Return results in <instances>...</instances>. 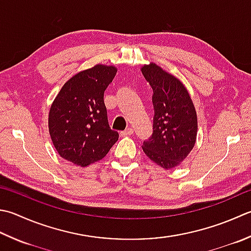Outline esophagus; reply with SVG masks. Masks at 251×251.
<instances>
[{"label":"esophagus","instance_id":"obj_1","mask_svg":"<svg viewBox=\"0 0 251 251\" xmlns=\"http://www.w3.org/2000/svg\"><path fill=\"white\" fill-rule=\"evenodd\" d=\"M134 134V128H131V127H128V128H126L124 131L121 132L122 136H130Z\"/></svg>","mask_w":251,"mask_h":251}]
</instances>
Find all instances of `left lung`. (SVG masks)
I'll list each match as a JSON object with an SVG mask.
<instances>
[{
	"label": "left lung",
	"mask_w": 251,
	"mask_h": 251,
	"mask_svg": "<svg viewBox=\"0 0 251 251\" xmlns=\"http://www.w3.org/2000/svg\"><path fill=\"white\" fill-rule=\"evenodd\" d=\"M141 72L153 89V132L144 141L148 158L170 170L184 161L193 150L197 137V113L189 93L177 78L155 64L142 66Z\"/></svg>",
	"instance_id": "8db88e82"
}]
</instances>
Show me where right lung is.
Wrapping results in <instances>:
<instances>
[{
	"label": "right lung",
	"mask_w": 251,
	"mask_h": 251,
	"mask_svg": "<svg viewBox=\"0 0 251 251\" xmlns=\"http://www.w3.org/2000/svg\"><path fill=\"white\" fill-rule=\"evenodd\" d=\"M116 72L114 66L96 65L73 76L58 92L49 113V130L63 159L87 166L104 158L119 140L103 99Z\"/></svg>",
	"instance_id": "obj_1"
}]
</instances>
